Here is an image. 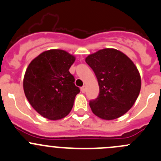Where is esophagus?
<instances>
[{
    "label": "esophagus",
    "mask_w": 161,
    "mask_h": 161,
    "mask_svg": "<svg viewBox=\"0 0 161 161\" xmlns=\"http://www.w3.org/2000/svg\"><path fill=\"white\" fill-rule=\"evenodd\" d=\"M86 89H87V87H86V86H83V87H81V88H80L81 92H82V93H84V92H86Z\"/></svg>",
    "instance_id": "34e87169"
}]
</instances>
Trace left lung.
<instances>
[{"mask_svg": "<svg viewBox=\"0 0 161 161\" xmlns=\"http://www.w3.org/2000/svg\"><path fill=\"white\" fill-rule=\"evenodd\" d=\"M97 79L99 94L89 105L93 113L112 120L126 113L138 97L141 78L135 64L123 53L103 49L85 59Z\"/></svg>", "mask_w": 161, "mask_h": 161, "instance_id": "left-lung-1", "label": "left lung"}]
</instances>
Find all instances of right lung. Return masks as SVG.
<instances>
[{
  "label": "right lung",
  "mask_w": 161,
  "mask_h": 161,
  "mask_svg": "<svg viewBox=\"0 0 161 161\" xmlns=\"http://www.w3.org/2000/svg\"><path fill=\"white\" fill-rule=\"evenodd\" d=\"M75 57L61 49L45 51L29 64L23 80L25 94L42 116L58 120L67 116L80 89L69 69Z\"/></svg>",
  "instance_id": "obj_1"
}]
</instances>
